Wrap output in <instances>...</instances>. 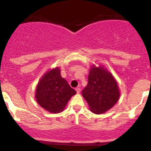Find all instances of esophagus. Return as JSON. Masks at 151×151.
Masks as SVG:
<instances>
[{
	"instance_id": "esophagus-1",
	"label": "esophagus",
	"mask_w": 151,
	"mask_h": 151,
	"mask_svg": "<svg viewBox=\"0 0 151 151\" xmlns=\"http://www.w3.org/2000/svg\"><path fill=\"white\" fill-rule=\"evenodd\" d=\"M76 91H77V93H79V92H80V91H81L80 88H79V87L76 88Z\"/></svg>"
}]
</instances>
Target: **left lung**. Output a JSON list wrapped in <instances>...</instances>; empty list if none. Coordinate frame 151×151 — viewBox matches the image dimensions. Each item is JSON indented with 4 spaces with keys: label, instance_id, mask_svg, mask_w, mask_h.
Instances as JSON below:
<instances>
[{
    "label": "left lung",
    "instance_id": "obj_1",
    "mask_svg": "<svg viewBox=\"0 0 151 151\" xmlns=\"http://www.w3.org/2000/svg\"><path fill=\"white\" fill-rule=\"evenodd\" d=\"M93 114H101L111 109L119 101L120 91L113 74L104 66L91 65L88 84L81 92Z\"/></svg>",
    "mask_w": 151,
    "mask_h": 151
}]
</instances>
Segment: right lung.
Instances as JSON below:
<instances>
[{"instance_id": "add662e5", "label": "right lung", "mask_w": 151, "mask_h": 151, "mask_svg": "<svg viewBox=\"0 0 151 151\" xmlns=\"http://www.w3.org/2000/svg\"><path fill=\"white\" fill-rule=\"evenodd\" d=\"M60 67H55L43 74L38 81L35 91L37 104L52 114L63 111L76 91L62 77Z\"/></svg>"}]
</instances>
